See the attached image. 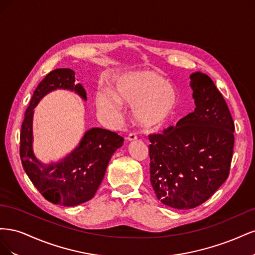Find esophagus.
Here are the masks:
<instances>
[{
  "label": "esophagus",
  "instance_id": "esophagus-1",
  "mask_svg": "<svg viewBox=\"0 0 255 255\" xmlns=\"http://www.w3.org/2000/svg\"><path fill=\"white\" fill-rule=\"evenodd\" d=\"M128 141H134V140H136L137 139V136H136V134H129L128 136Z\"/></svg>",
  "mask_w": 255,
  "mask_h": 255
}]
</instances>
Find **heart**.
I'll list each match as a JSON object with an SVG mask.
<instances>
[{
    "instance_id": "heart-1",
    "label": "heart",
    "mask_w": 255,
    "mask_h": 255,
    "mask_svg": "<svg viewBox=\"0 0 255 255\" xmlns=\"http://www.w3.org/2000/svg\"><path fill=\"white\" fill-rule=\"evenodd\" d=\"M97 109L111 119H117L122 103L132 105V117L143 128L163 125L176 109L177 91L158 73L143 70L121 75L114 91L100 89L96 94Z\"/></svg>"
}]
</instances>
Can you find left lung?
<instances>
[{
  "mask_svg": "<svg viewBox=\"0 0 255 255\" xmlns=\"http://www.w3.org/2000/svg\"><path fill=\"white\" fill-rule=\"evenodd\" d=\"M195 111L163 134L149 136L150 181L159 201L177 210L205 202L228 179L234 122L210 76L191 73Z\"/></svg>",
  "mask_w": 255,
  "mask_h": 255,
  "instance_id": "1",
  "label": "left lung"
}]
</instances>
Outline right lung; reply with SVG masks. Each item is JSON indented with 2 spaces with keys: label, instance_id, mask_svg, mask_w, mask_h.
<instances>
[{
  "label": "right lung",
  "instance_id": "1",
  "mask_svg": "<svg viewBox=\"0 0 255 255\" xmlns=\"http://www.w3.org/2000/svg\"><path fill=\"white\" fill-rule=\"evenodd\" d=\"M73 91L86 101V91L75 83L71 69H56L39 83L24 115L20 134V157L23 169L34 186L48 201L75 206L95 197L107 165L123 137L101 128H92L83 135L79 144L58 160L43 163L34 152L33 121L35 107L54 90Z\"/></svg>",
  "mask_w": 255,
  "mask_h": 255
}]
</instances>
